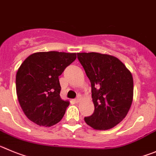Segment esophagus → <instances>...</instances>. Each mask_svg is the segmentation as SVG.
<instances>
[{"label": "esophagus", "mask_w": 156, "mask_h": 156, "mask_svg": "<svg viewBox=\"0 0 156 156\" xmlns=\"http://www.w3.org/2000/svg\"><path fill=\"white\" fill-rule=\"evenodd\" d=\"M80 101H81V96L78 95V98H77L76 99H75V102L78 103V102H79Z\"/></svg>", "instance_id": "34e87169"}]
</instances>
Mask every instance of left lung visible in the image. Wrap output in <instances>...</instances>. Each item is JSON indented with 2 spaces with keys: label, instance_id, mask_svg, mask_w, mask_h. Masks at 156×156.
Here are the masks:
<instances>
[{
  "label": "left lung",
  "instance_id": "8db88e82",
  "mask_svg": "<svg viewBox=\"0 0 156 156\" xmlns=\"http://www.w3.org/2000/svg\"><path fill=\"white\" fill-rule=\"evenodd\" d=\"M78 58L89 78L94 113L85 117L96 130L112 129L127 115L133 100V78L119 58L97 52L78 53Z\"/></svg>",
  "mask_w": 156,
  "mask_h": 156
}]
</instances>
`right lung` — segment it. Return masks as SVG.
<instances>
[{"label":"right lung","mask_w":156,"mask_h":156,"mask_svg":"<svg viewBox=\"0 0 156 156\" xmlns=\"http://www.w3.org/2000/svg\"><path fill=\"white\" fill-rule=\"evenodd\" d=\"M76 57V53L36 52L19 67L16 91L19 104L29 120L45 127L62 120L69 101L61 98L58 77Z\"/></svg>","instance_id":"1"}]
</instances>
